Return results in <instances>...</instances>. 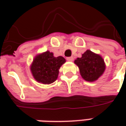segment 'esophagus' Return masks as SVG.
<instances>
[{
    "label": "esophagus",
    "instance_id": "34e87169",
    "mask_svg": "<svg viewBox=\"0 0 126 126\" xmlns=\"http://www.w3.org/2000/svg\"><path fill=\"white\" fill-rule=\"evenodd\" d=\"M66 60H67V61L72 62V61L74 60V57H67V58H66Z\"/></svg>",
    "mask_w": 126,
    "mask_h": 126
}]
</instances>
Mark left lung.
Listing matches in <instances>:
<instances>
[{
    "label": "left lung",
    "mask_w": 126,
    "mask_h": 126,
    "mask_svg": "<svg viewBox=\"0 0 126 126\" xmlns=\"http://www.w3.org/2000/svg\"><path fill=\"white\" fill-rule=\"evenodd\" d=\"M74 63L79 66L82 78L89 82L97 80L105 70L102 57L89 50L85 51L80 58H77Z\"/></svg>",
    "instance_id": "obj_1"
}]
</instances>
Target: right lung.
I'll list each match as a JSON object with an SVG mask.
<instances>
[{
	"mask_svg": "<svg viewBox=\"0 0 126 126\" xmlns=\"http://www.w3.org/2000/svg\"><path fill=\"white\" fill-rule=\"evenodd\" d=\"M65 59L59 56L55 57L53 53L46 51L35 57L31 66V71L35 80L43 84L55 82L59 74V69Z\"/></svg>",
	"mask_w": 126,
	"mask_h": 126,
	"instance_id": "obj_1",
	"label": "right lung"
}]
</instances>
